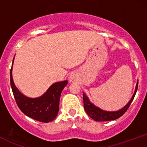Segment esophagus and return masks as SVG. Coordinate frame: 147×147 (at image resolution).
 <instances>
[{
	"label": "esophagus",
	"instance_id": "esophagus-1",
	"mask_svg": "<svg viewBox=\"0 0 147 147\" xmlns=\"http://www.w3.org/2000/svg\"><path fill=\"white\" fill-rule=\"evenodd\" d=\"M70 82H75V81H76V77H75V75H72L71 76H70Z\"/></svg>",
	"mask_w": 147,
	"mask_h": 147
}]
</instances>
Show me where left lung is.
<instances>
[{
  "label": "left lung",
  "instance_id": "1",
  "mask_svg": "<svg viewBox=\"0 0 147 147\" xmlns=\"http://www.w3.org/2000/svg\"><path fill=\"white\" fill-rule=\"evenodd\" d=\"M138 82L136 85V90H135L134 94H133L132 98L129 101L126 105L124 106L122 109L117 111H113V112H109V111H104L101 110L99 108L96 107L92 104L88 99L86 95L83 93V101H84V108L85 109L86 113L88 115L89 117H90L92 119L97 122H106V121H111L114 120V119H117V118L120 117L121 116L123 115L126 113V111L128 110L131 105V102H133V99H134L135 95H136V92L138 90Z\"/></svg>",
  "mask_w": 147,
  "mask_h": 147
}]
</instances>
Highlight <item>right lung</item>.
<instances>
[{"label": "right lung", "mask_w": 147, "mask_h": 147, "mask_svg": "<svg viewBox=\"0 0 147 147\" xmlns=\"http://www.w3.org/2000/svg\"><path fill=\"white\" fill-rule=\"evenodd\" d=\"M11 69L10 70V84L14 99L20 110L27 116L38 122L48 123L55 119L59 109L61 93L68 82H57L52 84L41 97L35 99L29 98L21 94L15 86Z\"/></svg>", "instance_id": "add662e5"}]
</instances>
